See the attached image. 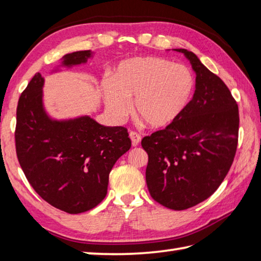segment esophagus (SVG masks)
<instances>
[{"instance_id":"esophagus-1","label":"esophagus","mask_w":261,"mask_h":261,"mask_svg":"<svg viewBox=\"0 0 261 261\" xmlns=\"http://www.w3.org/2000/svg\"><path fill=\"white\" fill-rule=\"evenodd\" d=\"M129 137H130V139H131V141H132V146H135V147L139 145L140 141H141L140 135L137 134V132H135V131H130Z\"/></svg>"}]
</instances>
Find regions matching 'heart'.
Returning <instances> with one entry per match:
<instances>
[{"instance_id": "b5f03b06", "label": "heart", "mask_w": 261, "mask_h": 261, "mask_svg": "<svg viewBox=\"0 0 261 261\" xmlns=\"http://www.w3.org/2000/svg\"><path fill=\"white\" fill-rule=\"evenodd\" d=\"M195 80L185 65L153 57H134L114 68L105 77L102 93L105 108L114 121L129 113L135 98V113L151 129H162L178 118L192 97Z\"/></svg>"}]
</instances>
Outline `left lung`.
<instances>
[{
    "instance_id": "8db88e82",
    "label": "left lung",
    "mask_w": 261,
    "mask_h": 261,
    "mask_svg": "<svg viewBox=\"0 0 261 261\" xmlns=\"http://www.w3.org/2000/svg\"><path fill=\"white\" fill-rule=\"evenodd\" d=\"M184 54L196 74L195 92L185 110L164 130L145 137L146 181L154 201L181 211L195 206L218 190L233 163L239 110L223 81L195 54Z\"/></svg>"
}]
</instances>
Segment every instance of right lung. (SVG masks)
Returning <instances> with one entry per match:
<instances>
[{
  "label": "right lung",
  "instance_id": "add662e5",
  "mask_svg": "<svg viewBox=\"0 0 261 261\" xmlns=\"http://www.w3.org/2000/svg\"><path fill=\"white\" fill-rule=\"evenodd\" d=\"M91 50L62 58L51 74L86 64ZM45 79L32 77L16 109L15 147L21 168L38 195L56 208L79 214L107 196L109 175L131 148L123 126H105L90 115L55 119L43 104Z\"/></svg>",
  "mask_w": 261,
  "mask_h": 261
}]
</instances>
